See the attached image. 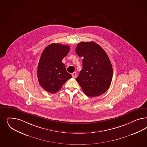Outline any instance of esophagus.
Returning <instances> with one entry per match:
<instances>
[{
    "mask_svg": "<svg viewBox=\"0 0 147 147\" xmlns=\"http://www.w3.org/2000/svg\"><path fill=\"white\" fill-rule=\"evenodd\" d=\"M72 77H73L74 78H76V77H77V74H76V72H74V73H72Z\"/></svg>",
    "mask_w": 147,
    "mask_h": 147,
    "instance_id": "obj_1",
    "label": "esophagus"
}]
</instances>
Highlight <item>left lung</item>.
<instances>
[{
	"instance_id": "obj_1",
	"label": "left lung",
	"mask_w": 147,
	"mask_h": 147,
	"mask_svg": "<svg viewBox=\"0 0 147 147\" xmlns=\"http://www.w3.org/2000/svg\"><path fill=\"white\" fill-rule=\"evenodd\" d=\"M76 53L83 57V68L76 81L88 96L102 95L108 90L113 74L107 54L98 44L93 42L78 44Z\"/></svg>"
}]
</instances>
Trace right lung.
<instances>
[{
	"instance_id": "1",
	"label": "right lung",
	"mask_w": 147,
	"mask_h": 147,
	"mask_svg": "<svg viewBox=\"0 0 147 147\" xmlns=\"http://www.w3.org/2000/svg\"><path fill=\"white\" fill-rule=\"evenodd\" d=\"M69 50L68 45L53 43L45 47L41 55L37 67L38 81L43 89L50 93H56L72 77L62 62Z\"/></svg>"
}]
</instances>
